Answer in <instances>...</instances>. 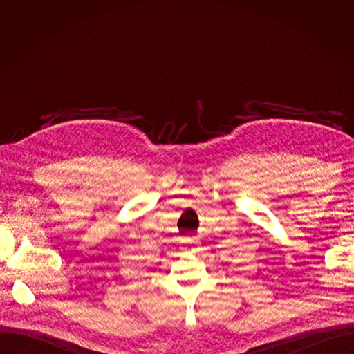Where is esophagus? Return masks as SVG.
I'll return each instance as SVG.
<instances>
[{"label": "esophagus", "instance_id": "obj_1", "mask_svg": "<svg viewBox=\"0 0 354 354\" xmlns=\"http://www.w3.org/2000/svg\"><path fill=\"white\" fill-rule=\"evenodd\" d=\"M189 243H198V239H189Z\"/></svg>", "mask_w": 354, "mask_h": 354}]
</instances>
